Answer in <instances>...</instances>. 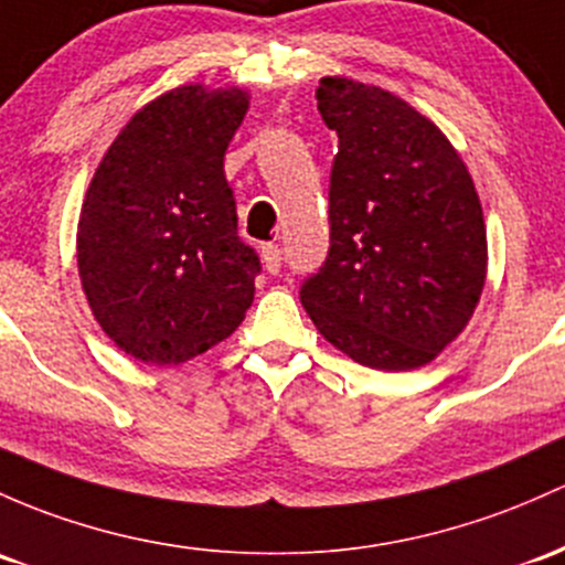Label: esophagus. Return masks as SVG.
<instances>
[{
    "instance_id": "1",
    "label": "esophagus",
    "mask_w": 565,
    "mask_h": 565,
    "mask_svg": "<svg viewBox=\"0 0 565 565\" xmlns=\"http://www.w3.org/2000/svg\"><path fill=\"white\" fill-rule=\"evenodd\" d=\"M260 260H264L266 271H271V275H277L282 266V250L277 245H264L260 247Z\"/></svg>"
}]
</instances>
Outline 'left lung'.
<instances>
[{"label": "left lung", "mask_w": 565, "mask_h": 565, "mask_svg": "<svg viewBox=\"0 0 565 565\" xmlns=\"http://www.w3.org/2000/svg\"><path fill=\"white\" fill-rule=\"evenodd\" d=\"M315 99L339 153L329 258L301 285V305L361 366H426L466 329L488 277L475 180L439 126L402 96L333 75L320 77Z\"/></svg>", "instance_id": "obj_1"}]
</instances>
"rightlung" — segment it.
<instances>
[{
  "instance_id": "obj_1",
  "label": "right lung",
  "mask_w": 565,
  "mask_h": 565,
  "mask_svg": "<svg viewBox=\"0 0 565 565\" xmlns=\"http://www.w3.org/2000/svg\"><path fill=\"white\" fill-rule=\"evenodd\" d=\"M250 107L236 86L188 83L131 115L102 156L77 221V275L102 331L178 366L245 320L260 271L236 236L223 156Z\"/></svg>"
}]
</instances>
